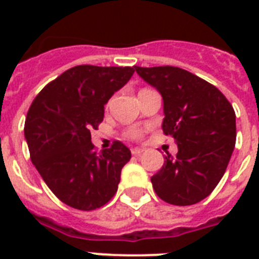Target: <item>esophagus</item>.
<instances>
[{
  "mask_svg": "<svg viewBox=\"0 0 259 259\" xmlns=\"http://www.w3.org/2000/svg\"><path fill=\"white\" fill-rule=\"evenodd\" d=\"M144 150H145L144 148H133V149H132V154H134V156H140Z\"/></svg>",
  "mask_w": 259,
  "mask_h": 259,
  "instance_id": "34e87169",
  "label": "esophagus"
}]
</instances>
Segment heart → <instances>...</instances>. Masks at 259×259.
<instances>
[{
    "label": "heart",
    "mask_w": 259,
    "mask_h": 259,
    "mask_svg": "<svg viewBox=\"0 0 259 259\" xmlns=\"http://www.w3.org/2000/svg\"><path fill=\"white\" fill-rule=\"evenodd\" d=\"M145 129L144 127H138V126H134V127H130L127 132H126V137L132 138V140H138V138L142 137Z\"/></svg>",
    "instance_id": "b5f03b06"
}]
</instances>
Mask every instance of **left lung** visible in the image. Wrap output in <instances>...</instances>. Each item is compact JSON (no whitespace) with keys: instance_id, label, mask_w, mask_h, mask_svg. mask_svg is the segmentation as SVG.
Here are the masks:
<instances>
[{"instance_id":"1","label":"left lung","mask_w":259,"mask_h":259,"mask_svg":"<svg viewBox=\"0 0 259 259\" xmlns=\"http://www.w3.org/2000/svg\"><path fill=\"white\" fill-rule=\"evenodd\" d=\"M137 74L160 91L162 132L177 144L152 176L154 192L173 205L199 203L212 192L229 165L237 138L235 111L204 79L179 67H138Z\"/></svg>"}]
</instances>
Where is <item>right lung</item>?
Wrapping results in <instances>:
<instances>
[{
	"mask_svg": "<svg viewBox=\"0 0 259 259\" xmlns=\"http://www.w3.org/2000/svg\"><path fill=\"white\" fill-rule=\"evenodd\" d=\"M133 74V67H72L48 83L28 110L24 133L30 160L55 196L72 208L93 211L117 192L132 153L119 141L97 153L91 132Z\"/></svg>",
	"mask_w": 259,
	"mask_h": 259,
	"instance_id": "1",
	"label": "right lung"
}]
</instances>
